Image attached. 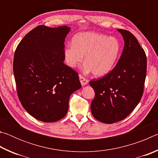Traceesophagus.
I'll return each mask as SVG.
<instances>
[{"instance_id": "34e87169", "label": "esophagus", "mask_w": 158, "mask_h": 158, "mask_svg": "<svg viewBox=\"0 0 158 158\" xmlns=\"http://www.w3.org/2000/svg\"><path fill=\"white\" fill-rule=\"evenodd\" d=\"M79 80L82 85H86L88 83H89V80H88L86 78H85L84 76H82L81 74H79Z\"/></svg>"}]
</instances>
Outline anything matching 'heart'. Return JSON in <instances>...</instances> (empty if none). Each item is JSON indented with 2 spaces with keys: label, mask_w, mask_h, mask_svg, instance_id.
I'll return each instance as SVG.
<instances>
[{
  "label": "heart",
  "mask_w": 158,
  "mask_h": 158,
  "mask_svg": "<svg viewBox=\"0 0 158 158\" xmlns=\"http://www.w3.org/2000/svg\"><path fill=\"white\" fill-rule=\"evenodd\" d=\"M121 44L114 37L105 35L84 32L73 37V43L67 45L64 55L68 65L74 68L84 59L83 69L85 73L93 72L97 77L110 73L118 58Z\"/></svg>",
  "instance_id": "heart-1"
}]
</instances>
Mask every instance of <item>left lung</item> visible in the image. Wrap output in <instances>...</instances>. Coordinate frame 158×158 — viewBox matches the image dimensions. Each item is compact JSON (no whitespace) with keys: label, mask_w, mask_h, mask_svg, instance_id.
<instances>
[{"label":"left lung","mask_w":158,"mask_h":158,"mask_svg":"<svg viewBox=\"0 0 158 158\" xmlns=\"http://www.w3.org/2000/svg\"><path fill=\"white\" fill-rule=\"evenodd\" d=\"M118 31L125 45L116 65L102 78L89 82L95 93L90 105L93 116L109 124L123 120L137 106L146 76V55L137 39L130 31Z\"/></svg>","instance_id":"8db88e82"}]
</instances>
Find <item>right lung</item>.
Wrapping results in <instances>:
<instances>
[{
  "label": "right lung",
  "instance_id": "obj_1",
  "mask_svg": "<svg viewBox=\"0 0 158 158\" xmlns=\"http://www.w3.org/2000/svg\"><path fill=\"white\" fill-rule=\"evenodd\" d=\"M69 30L67 26H38L15 50L13 71L18 98L26 111L42 122L62 119L71 94L81 87L78 73L63 62Z\"/></svg>",
  "mask_w": 158,
  "mask_h": 158
}]
</instances>
